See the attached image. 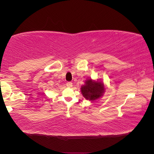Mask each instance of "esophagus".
<instances>
[{
	"label": "esophagus",
	"mask_w": 154,
	"mask_h": 154,
	"mask_svg": "<svg viewBox=\"0 0 154 154\" xmlns=\"http://www.w3.org/2000/svg\"><path fill=\"white\" fill-rule=\"evenodd\" d=\"M66 85H67V86L68 87L71 88V87H72V83H71V82H67Z\"/></svg>",
	"instance_id": "obj_1"
}]
</instances>
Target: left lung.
<instances>
[{
  "mask_svg": "<svg viewBox=\"0 0 154 154\" xmlns=\"http://www.w3.org/2000/svg\"><path fill=\"white\" fill-rule=\"evenodd\" d=\"M80 91L83 96L87 100L93 102L103 96L106 91V85L101 80H92L89 78L81 86Z\"/></svg>",
  "mask_w": 154,
  "mask_h": 154,
  "instance_id": "8db88e82",
  "label": "left lung"
}]
</instances>
